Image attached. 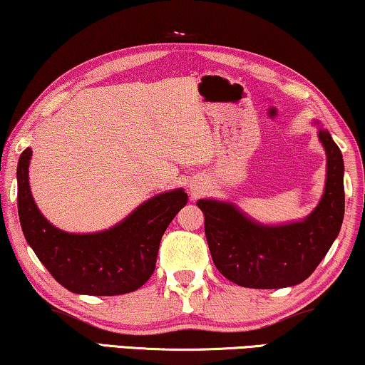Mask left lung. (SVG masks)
Returning <instances> with one entry per match:
<instances>
[{
    "label": "left lung",
    "instance_id": "1",
    "mask_svg": "<svg viewBox=\"0 0 365 365\" xmlns=\"http://www.w3.org/2000/svg\"><path fill=\"white\" fill-rule=\"evenodd\" d=\"M318 138L326 152L324 192L304 220L262 225L235 203L198 200L205 235L216 269L227 280L247 288H285L313 274L338 237L344 217V162L328 130Z\"/></svg>",
    "mask_w": 365,
    "mask_h": 365
}]
</instances>
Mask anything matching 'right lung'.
Here are the masks:
<instances>
[{"instance_id":"obj_1","label":"right lung","mask_w":365,"mask_h":365,"mask_svg":"<svg viewBox=\"0 0 365 365\" xmlns=\"http://www.w3.org/2000/svg\"><path fill=\"white\" fill-rule=\"evenodd\" d=\"M31 157L27 148L18 162V213L26 241L43 267L78 295H123L143 287L154 274L167 226L187 205L185 190L155 195L110 230L75 235L58 230L37 208L29 187Z\"/></svg>"}]
</instances>
